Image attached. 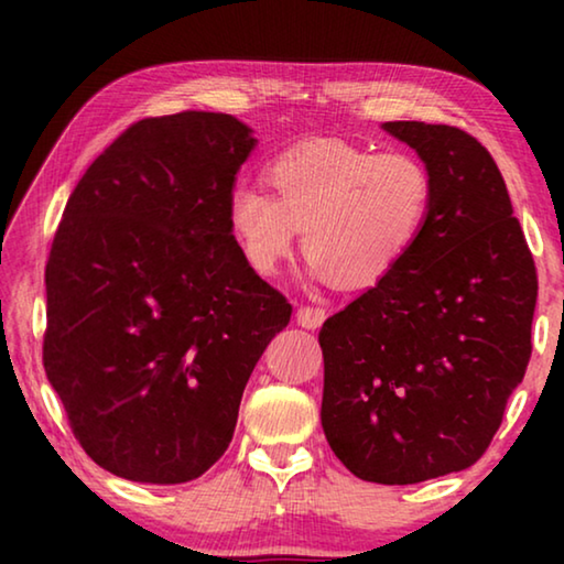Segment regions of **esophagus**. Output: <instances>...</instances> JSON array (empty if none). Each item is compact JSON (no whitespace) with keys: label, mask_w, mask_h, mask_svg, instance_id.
<instances>
[{"label":"esophagus","mask_w":564,"mask_h":564,"mask_svg":"<svg viewBox=\"0 0 564 564\" xmlns=\"http://www.w3.org/2000/svg\"><path fill=\"white\" fill-rule=\"evenodd\" d=\"M323 321H326V311L318 308V305H301L299 313H295V323L308 330L321 328Z\"/></svg>","instance_id":"esophagus-1"}]
</instances>
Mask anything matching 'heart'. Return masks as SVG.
Returning <instances> with one entry per match:
<instances>
[{"label": "heart", "instance_id": "obj_1", "mask_svg": "<svg viewBox=\"0 0 564 564\" xmlns=\"http://www.w3.org/2000/svg\"><path fill=\"white\" fill-rule=\"evenodd\" d=\"M259 186H236L228 224L256 273L273 275L303 228L311 273L343 289H370L403 263L433 208L431 171L410 154L311 141L271 161Z\"/></svg>", "mask_w": 564, "mask_h": 564}]
</instances>
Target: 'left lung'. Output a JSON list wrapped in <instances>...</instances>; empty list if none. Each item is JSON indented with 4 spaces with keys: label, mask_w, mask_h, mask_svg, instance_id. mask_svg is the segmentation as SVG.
Returning a JSON list of instances; mask_svg holds the SVG:
<instances>
[{
    "label": "left lung",
    "mask_w": 564,
    "mask_h": 564,
    "mask_svg": "<svg viewBox=\"0 0 564 564\" xmlns=\"http://www.w3.org/2000/svg\"><path fill=\"white\" fill-rule=\"evenodd\" d=\"M433 178V208L398 269L330 316L321 423L368 482L413 485L480 460L522 383L538 273L498 164L455 127L386 121Z\"/></svg>",
    "instance_id": "1"
}]
</instances>
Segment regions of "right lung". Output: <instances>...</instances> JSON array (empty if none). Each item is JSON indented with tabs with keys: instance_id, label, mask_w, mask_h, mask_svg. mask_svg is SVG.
I'll list each match as a JSON object with an SVG mask.
<instances>
[{
	"instance_id": "1",
	"label": "right lung",
	"mask_w": 564,
	"mask_h": 564,
	"mask_svg": "<svg viewBox=\"0 0 564 564\" xmlns=\"http://www.w3.org/2000/svg\"><path fill=\"white\" fill-rule=\"evenodd\" d=\"M256 147L228 113L133 123L72 191L46 261L44 370L94 463L204 475L291 303L243 259L228 196Z\"/></svg>"
}]
</instances>
